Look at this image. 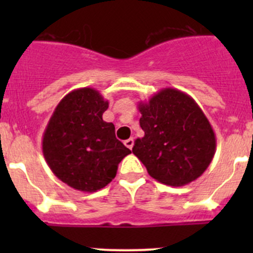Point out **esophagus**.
I'll list each match as a JSON object with an SVG mask.
<instances>
[{"label":"esophagus","mask_w":253,"mask_h":253,"mask_svg":"<svg viewBox=\"0 0 253 253\" xmlns=\"http://www.w3.org/2000/svg\"><path fill=\"white\" fill-rule=\"evenodd\" d=\"M133 144H134L133 138H129V139H127V141H125V145H126L128 149H132V148H133Z\"/></svg>","instance_id":"1"}]
</instances>
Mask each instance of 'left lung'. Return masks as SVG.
Instances as JSON below:
<instances>
[{"label": "left lung", "mask_w": 253, "mask_h": 253, "mask_svg": "<svg viewBox=\"0 0 253 253\" xmlns=\"http://www.w3.org/2000/svg\"><path fill=\"white\" fill-rule=\"evenodd\" d=\"M144 131L132 152L148 174L169 186L192 182L206 171L215 154L216 139L205 112L188 94L164 88L139 103Z\"/></svg>", "instance_id": "8db88e82"}]
</instances>
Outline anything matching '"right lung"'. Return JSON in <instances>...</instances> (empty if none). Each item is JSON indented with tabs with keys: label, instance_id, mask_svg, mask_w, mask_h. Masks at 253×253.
Masks as SVG:
<instances>
[{
	"label": "right lung",
	"instance_id": "obj_1",
	"mask_svg": "<svg viewBox=\"0 0 253 253\" xmlns=\"http://www.w3.org/2000/svg\"><path fill=\"white\" fill-rule=\"evenodd\" d=\"M109 101L94 88H79L58 103L42 134V154L51 171L82 192L110 183L117 167L131 153L103 120Z\"/></svg>",
	"mask_w": 253,
	"mask_h": 253
}]
</instances>
